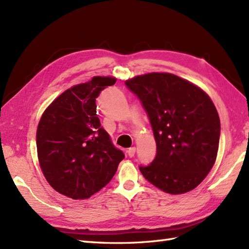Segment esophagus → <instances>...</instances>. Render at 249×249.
<instances>
[{"mask_svg": "<svg viewBox=\"0 0 249 249\" xmlns=\"http://www.w3.org/2000/svg\"><path fill=\"white\" fill-rule=\"evenodd\" d=\"M135 154H136V147H130L128 150H127V155H128V157L130 158L135 156Z\"/></svg>", "mask_w": 249, "mask_h": 249, "instance_id": "esophagus-1", "label": "esophagus"}]
</instances>
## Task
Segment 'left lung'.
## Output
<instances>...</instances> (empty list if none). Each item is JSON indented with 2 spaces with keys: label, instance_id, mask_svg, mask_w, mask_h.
Segmentation results:
<instances>
[{
  "label": "left lung",
  "instance_id": "8db88e82",
  "mask_svg": "<svg viewBox=\"0 0 249 249\" xmlns=\"http://www.w3.org/2000/svg\"><path fill=\"white\" fill-rule=\"evenodd\" d=\"M147 112L157 155L142 175L164 193L181 195L205 179L216 159L220 118L201 88L165 72L138 75L125 82Z\"/></svg>",
  "mask_w": 249,
  "mask_h": 249
}]
</instances>
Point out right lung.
I'll use <instances>...</instances> for the list:
<instances>
[{
	"label": "right lung",
	"mask_w": 249,
	"mask_h": 249,
	"mask_svg": "<svg viewBox=\"0 0 249 249\" xmlns=\"http://www.w3.org/2000/svg\"><path fill=\"white\" fill-rule=\"evenodd\" d=\"M93 76L59 95L37 125V158L44 177L54 190L73 200L88 199L110 182L122 150L111 142L97 116L95 99L116 83Z\"/></svg>",
	"instance_id": "1"
}]
</instances>
